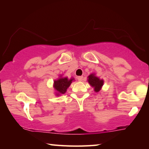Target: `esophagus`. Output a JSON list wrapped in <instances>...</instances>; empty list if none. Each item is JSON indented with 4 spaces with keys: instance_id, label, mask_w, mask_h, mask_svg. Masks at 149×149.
<instances>
[{
    "instance_id": "esophagus-1",
    "label": "esophagus",
    "mask_w": 149,
    "mask_h": 149,
    "mask_svg": "<svg viewBox=\"0 0 149 149\" xmlns=\"http://www.w3.org/2000/svg\"><path fill=\"white\" fill-rule=\"evenodd\" d=\"M83 79H84V77H83V76L77 77V79H78V81H81L83 80Z\"/></svg>"
}]
</instances>
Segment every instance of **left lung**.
Returning <instances> with one entry per match:
<instances>
[{"instance_id": "obj_1", "label": "left lung", "mask_w": 149, "mask_h": 149, "mask_svg": "<svg viewBox=\"0 0 149 149\" xmlns=\"http://www.w3.org/2000/svg\"><path fill=\"white\" fill-rule=\"evenodd\" d=\"M88 82L94 88L95 92H99L104 84L103 79H99V77L96 76L95 74H91L88 76Z\"/></svg>"}]
</instances>
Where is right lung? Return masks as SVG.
<instances>
[{
  "mask_svg": "<svg viewBox=\"0 0 149 149\" xmlns=\"http://www.w3.org/2000/svg\"><path fill=\"white\" fill-rule=\"evenodd\" d=\"M74 80V78H71L69 79L67 77H62V76H60L57 80H54L53 87L56 91V95L59 96L62 94H64Z\"/></svg>",
  "mask_w": 149,
  "mask_h": 149,
  "instance_id": "obj_1",
  "label": "right lung"
}]
</instances>
